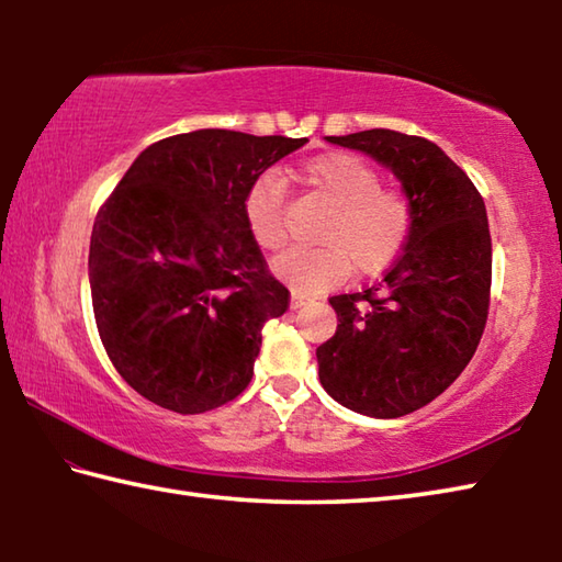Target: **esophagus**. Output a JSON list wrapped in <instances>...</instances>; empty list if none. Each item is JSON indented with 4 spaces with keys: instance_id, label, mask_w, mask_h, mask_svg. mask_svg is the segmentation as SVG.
I'll return each instance as SVG.
<instances>
[{
    "instance_id": "obj_1",
    "label": "esophagus",
    "mask_w": 562,
    "mask_h": 562,
    "mask_svg": "<svg viewBox=\"0 0 562 562\" xmlns=\"http://www.w3.org/2000/svg\"><path fill=\"white\" fill-rule=\"evenodd\" d=\"M312 300L307 297V294H300V292H292V297H290V307L292 310H300V307H304V304H310Z\"/></svg>"
}]
</instances>
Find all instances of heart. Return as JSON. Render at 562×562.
<instances>
[{"mask_svg":"<svg viewBox=\"0 0 562 562\" xmlns=\"http://www.w3.org/2000/svg\"><path fill=\"white\" fill-rule=\"evenodd\" d=\"M304 180L335 207L319 233L317 250H292L274 258V278L294 292L315 294L355 272H379L396 260L412 231V207L404 195L382 190L379 170L349 154L312 160ZM245 223L262 250L288 243V186L282 176L265 173L245 195Z\"/></svg>","mask_w":562,"mask_h":562,"instance_id":"1","label":"heart"}]
</instances>
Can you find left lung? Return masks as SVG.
<instances>
[{"instance_id":"8db88e82","label":"left lung","mask_w":562,"mask_h":562,"mask_svg":"<svg viewBox=\"0 0 562 562\" xmlns=\"http://www.w3.org/2000/svg\"><path fill=\"white\" fill-rule=\"evenodd\" d=\"M327 140L392 170L412 231L382 280L329 297L339 325L317 347L319 382L351 412L398 418L449 389L479 347L491 294L486 205L431 140L386 128Z\"/></svg>"}]
</instances>
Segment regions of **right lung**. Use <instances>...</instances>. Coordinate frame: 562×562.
Segmentation results:
<instances>
[{"label": "right lung", "mask_w": 562, "mask_h": 562, "mask_svg": "<svg viewBox=\"0 0 562 562\" xmlns=\"http://www.w3.org/2000/svg\"><path fill=\"white\" fill-rule=\"evenodd\" d=\"M307 138L203 128L148 146L101 205L89 282L99 337L148 402L203 414L252 379L290 292L245 223V195Z\"/></svg>", "instance_id": "1"}]
</instances>
